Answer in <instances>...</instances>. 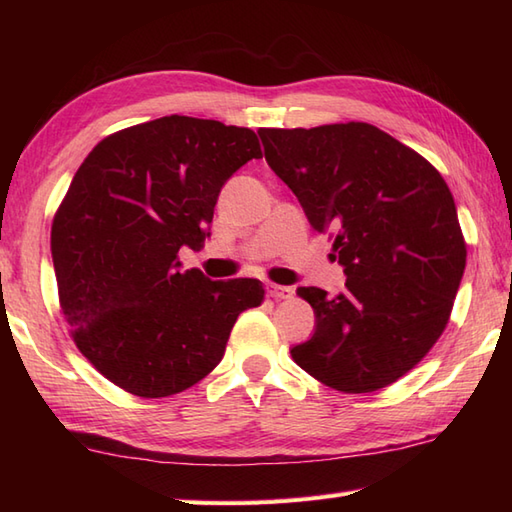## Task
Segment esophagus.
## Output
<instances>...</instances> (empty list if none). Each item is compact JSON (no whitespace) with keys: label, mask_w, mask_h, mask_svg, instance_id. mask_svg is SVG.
I'll use <instances>...</instances> for the list:
<instances>
[{"label":"esophagus","mask_w":512,"mask_h":512,"mask_svg":"<svg viewBox=\"0 0 512 512\" xmlns=\"http://www.w3.org/2000/svg\"><path fill=\"white\" fill-rule=\"evenodd\" d=\"M268 295L273 297L275 301H284V299H292L295 295V290L288 288V286H279V284H268Z\"/></svg>","instance_id":"34e87169"}]
</instances>
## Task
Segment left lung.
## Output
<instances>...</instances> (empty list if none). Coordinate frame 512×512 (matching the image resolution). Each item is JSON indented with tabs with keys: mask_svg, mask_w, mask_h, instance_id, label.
<instances>
[{
	"mask_svg": "<svg viewBox=\"0 0 512 512\" xmlns=\"http://www.w3.org/2000/svg\"><path fill=\"white\" fill-rule=\"evenodd\" d=\"M266 162L330 233L345 290L299 288L317 314L292 361L343 394L416 367L444 332L466 266L453 195L418 151L369 123L259 129Z\"/></svg>",
	"mask_w": 512,
	"mask_h": 512,
	"instance_id": "left-lung-1",
	"label": "left lung"
}]
</instances>
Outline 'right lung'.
I'll use <instances>...</instances> for the list:
<instances>
[{
	"mask_svg": "<svg viewBox=\"0 0 512 512\" xmlns=\"http://www.w3.org/2000/svg\"><path fill=\"white\" fill-rule=\"evenodd\" d=\"M253 158V129L171 114L105 136L74 173L50 233L59 306L79 352L127 394L200 383L239 314L262 306L259 279L180 270V248L204 246L220 189Z\"/></svg>",
	"mask_w": 512,
	"mask_h": 512,
	"instance_id": "add662e5",
	"label": "right lung"
}]
</instances>
